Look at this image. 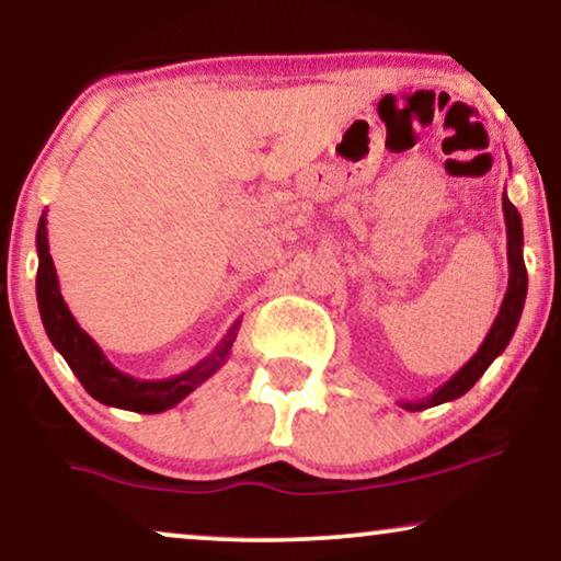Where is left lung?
<instances>
[{
  "mask_svg": "<svg viewBox=\"0 0 561 561\" xmlns=\"http://www.w3.org/2000/svg\"><path fill=\"white\" fill-rule=\"evenodd\" d=\"M503 214H505V237H508V290L501 304V311L490 327L485 342L480 344V350L474 352L470 363L459 367L451 378L444 382L442 388H436L432 396L419 398V401H401L405 411H424L432 405L449 403L455 398L465 396L474 382L482 378V373L493 365V359L508 347L513 332H516L520 311H524L526 290H528V275L524 263V225H520V214L516 206L508 202V196L503 194Z\"/></svg>",
  "mask_w": 561,
  "mask_h": 561,
  "instance_id": "1",
  "label": "left lung"
}]
</instances>
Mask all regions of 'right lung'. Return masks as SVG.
Wrapping results in <instances>:
<instances>
[{
    "label": "right lung",
    "mask_w": 561,
    "mask_h": 561,
    "mask_svg": "<svg viewBox=\"0 0 561 561\" xmlns=\"http://www.w3.org/2000/svg\"><path fill=\"white\" fill-rule=\"evenodd\" d=\"M48 219L45 211L37 225L35 244H37V309H41V319L45 327V334L53 342L64 359L71 367L76 378L91 398H96L99 403L114 405V409H125L135 413H160L173 409L175 403H181L191 390H196L204 380H209L221 365L227 363L229 350L240 329V321H234L225 340L219 342V347L211 352L209 357H204L202 363L191 367V370L175 375V378L165 380H140L133 375L122 373L114 367L102 347L91 340V336L79 327V321L73 319V313L68 311V306L60 296L58 288V275L56 265H53L50 250H48Z\"/></svg>",
    "instance_id": "obj_1"
}]
</instances>
